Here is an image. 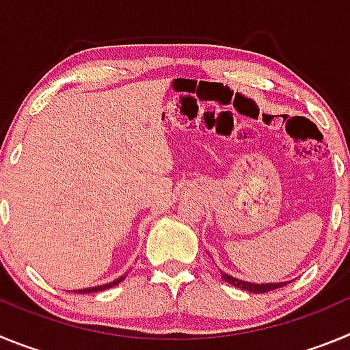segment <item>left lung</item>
I'll use <instances>...</instances> for the list:
<instances>
[{
  "label": "left lung",
  "mask_w": 350,
  "mask_h": 350,
  "mask_svg": "<svg viewBox=\"0 0 350 350\" xmlns=\"http://www.w3.org/2000/svg\"><path fill=\"white\" fill-rule=\"evenodd\" d=\"M221 279L224 282L231 284L234 287H240V289L247 291V293H256V295H261V293H268V291L279 289V287L287 286L289 282H267V284H258V282H249V280L237 279L233 275H228L226 271H221Z\"/></svg>",
  "instance_id": "1"
}]
</instances>
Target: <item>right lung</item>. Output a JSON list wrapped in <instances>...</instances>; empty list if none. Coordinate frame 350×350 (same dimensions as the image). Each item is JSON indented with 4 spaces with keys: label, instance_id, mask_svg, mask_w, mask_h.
Here are the masks:
<instances>
[{
    "label": "right lung",
    "instance_id": "obj_1",
    "mask_svg": "<svg viewBox=\"0 0 350 350\" xmlns=\"http://www.w3.org/2000/svg\"><path fill=\"white\" fill-rule=\"evenodd\" d=\"M126 275H120L119 279L112 280V282H107L103 284V286H94V287H85V289H77L75 293H80V295H83V293H98V291H105V289H110V287L117 286V284H120L122 280H124Z\"/></svg>",
    "mask_w": 350,
    "mask_h": 350
}]
</instances>
